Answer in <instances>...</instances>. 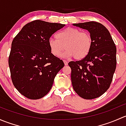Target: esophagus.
<instances>
[{
    "label": "esophagus",
    "instance_id": "obj_1",
    "mask_svg": "<svg viewBox=\"0 0 126 126\" xmlns=\"http://www.w3.org/2000/svg\"><path fill=\"white\" fill-rule=\"evenodd\" d=\"M63 62H64V65H65V66L68 65V62H67L66 60H63Z\"/></svg>",
    "mask_w": 126,
    "mask_h": 126
}]
</instances>
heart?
Masks as SVG:
<instances>
[{
  "label": "heart",
  "mask_w": 126,
  "mask_h": 126,
  "mask_svg": "<svg viewBox=\"0 0 126 126\" xmlns=\"http://www.w3.org/2000/svg\"><path fill=\"white\" fill-rule=\"evenodd\" d=\"M55 37L57 39L50 38L48 40L50 52L55 57H59L66 49L62 57L82 60L90 54L93 47L91 35L76 28H67L57 33Z\"/></svg>",
  "instance_id": "b5f03b06"
}]
</instances>
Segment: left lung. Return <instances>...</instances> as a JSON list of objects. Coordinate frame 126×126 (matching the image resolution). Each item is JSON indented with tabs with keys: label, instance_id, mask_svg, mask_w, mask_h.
<instances>
[{
	"label": "left lung",
	"instance_id": "obj_1",
	"mask_svg": "<svg viewBox=\"0 0 126 126\" xmlns=\"http://www.w3.org/2000/svg\"><path fill=\"white\" fill-rule=\"evenodd\" d=\"M72 25L88 30L93 43L85 58L68 63L72 87L85 99L97 98L109 88L112 81L116 66V46L102 24L91 21Z\"/></svg>",
	"mask_w": 126,
	"mask_h": 126
}]
</instances>
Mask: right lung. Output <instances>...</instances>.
<instances>
[{
	"mask_svg": "<svg viewBox=\"0 0 126 126\" xmlns=\"http://www.w3.org/2000/svg\"><path fill=\"white\" fill-rule=\"evenodd\" d=\"M64 24L35 20L24 25L11 44L8 58L14 86L25 97L38 99L47 94L64 64L53 55L48 40Z\"/></svg>",
	"mask_w": 126,
	"mask_h": 126,
	"instance_id": "obj_1",
	"label": "right lung"
}]
</instances>
